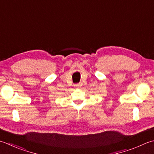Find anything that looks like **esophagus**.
I'll list each match as a JSON object with an SVG mask.
<instances>
[{"label":"esophagus","instance_id":"esophagus-1","mask_svg":"<svg viewBox=\"0 0 154 154\" xmlns=\"http://www.w3.org/2000/svg\"><path fill=\"white\" fill-rule=\"evenodd\" d=\"M81 86V84L80 83H78V84H75L74 85V87H76V88H79V87Z\"/></svg>","mask_w":154,"mask_h":154}]
</instances>
